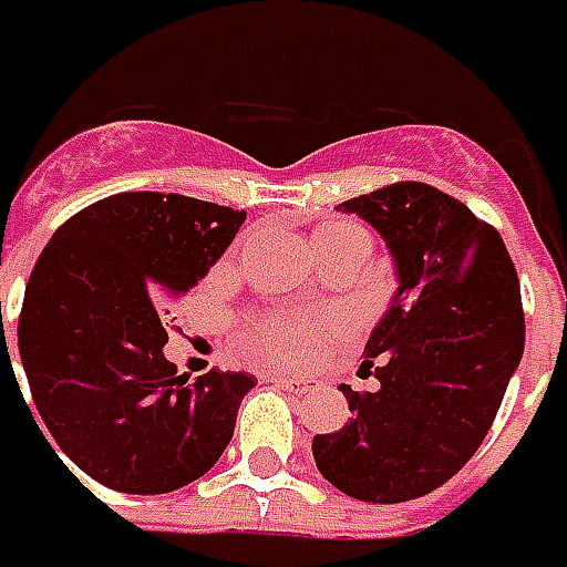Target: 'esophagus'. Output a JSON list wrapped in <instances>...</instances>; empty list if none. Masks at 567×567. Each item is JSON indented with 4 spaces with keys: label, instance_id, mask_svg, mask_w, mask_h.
<instances>
[{
    "label": "esophagus",
    "instance_id": "esophagus-1",
    "mask_svg": "<svg viewBox=\"0 0 567 567\" xmlns=\"http://www.w3.org/2000/svg\"><path fill=\"white\" fill-rule=\"evenodd\" d=\"M269 380L278 389H287V392H292V395H307V392H310V386H307L305 380L289 378V374H271Z\"/></svg>",
    "mask_w": 567,
    "mask_h": 567
}]
</instances>
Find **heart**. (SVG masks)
Masks as SVG:
<instances>
[{
    "instance_id": "1",
    "label": "heart",
    "mask_w": 567,
    "mask_h": 567,
    "mask_svg": "<svg viewBox=\"0 0 567 567\" xmlns=\"http://www.w3.org/2000/svg\"><path fill=\"white\" fill-rule=\"evenodd\" d=\"M346 239L369 237L351 221H324L312 234V246H330V243H346ZM246 339L255 351L271 357V360L287 362V365H305L319 348V328L312 321L292 319V316H271V319L257 321Z\"/></svg>"
}]
</instances>
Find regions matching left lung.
<instances>
[{"instance_id":"1","label":"left lung","mask_w":567,"mask_h":567,"mask_svg":"<svg viewBox=\"0 0 567 567\" xmlns=\"http://www.w3.org/2000/svg\"><path fill=\"white\" fill-rule=\"evenodd\" d=\"M337 210L383 237L398 289L362 351L380 386H339L351 419L312 439V460L357 501L404 504L454 477L495 421L524 354L518 275L501 234L430 184L401 181Z\"/></svg>"}]
</instances>
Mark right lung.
I'll return each mask as SVG.
<instances>
[{
    "instance_id": "1",
    "label": "right lung",
    "mask_w": 567,
    "mask_h": 567,
    "mask_svg": "<svg viewBox=\"0 0 567 567\" xmlns=\"http://www.w3.org/2000/svg\"><path fill=\"white\" fill-rule=\"evenodd\" d=\"M243 221L246 210L178 193H120L75 213L43 248L22 301L20 357L58 447L102 486L166 495L228 447L255 378L178 374L163 357L161 316Z\"/></svg>"
}]
</instances>
